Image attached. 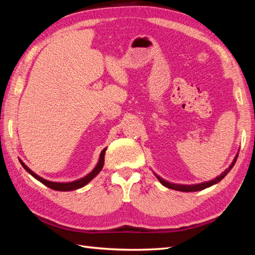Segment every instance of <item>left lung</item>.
Returning a JSON list of instances; mask_svg holds the SVG:
<instances>
[{"label":"left lung","mask_w":255,"mask_h":255,"mask_svg":"<svg viewBox=\"0 0 255 255\" xmlns=\"http://www.w3.org/2000/svg\"><path fill=\"white\" fill-rule=\"evenodd\" d=\"M237 158H238V156H236L234 162H232V163H231V165L223 173V174H220L218 177H216V178H214V180H211V181H209V182L196 184V185H180V184H178V185H177V184H172V183H169V182L164 181L163 178H161V177L158 176V175H155V176L158 177V180L160 181V183L162 184V185H164V186L167 187V188L175 189V191H180V192H197V191H202V189L207 188V187H209V186H211V185H214V184L218 183V182H220L221 180H223V178H224L227 174H228L229 171L232 169V167H234V165H235V163H236V161H237Z\"/></svg>","instance_id":"obj_1"}]
</instances>
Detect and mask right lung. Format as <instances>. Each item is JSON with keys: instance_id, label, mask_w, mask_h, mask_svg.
Wrapping results in <instances>:
<instances>
[{"instance_id": "add662e5", "label": "right lung", "mask_w": 255, "mask_h": 255, "mask_svg": "<svg viewBox=\"0 0 255 255\" xmlns=\"http://www.w3.org/2000/svg\"><path fill=\"white\" fill-rule=\"evenodd\" d=\"M105 150L106 148L102 151L101 152V155H100V160H99V163H97V165L94 167V170L92 171L91 173H89L88 175L84 176L83 178H80V180L78 181H74V182H71V183H56V182H50V181H47L45 180V178H42L40 176H38L37 174H35L34 172H32L29 167H27L25 165L24 162L20 161V164L23 165L24 169L29 173L30 175L34 176L36 180H38L39 182H41L44 185L48 186L51 189H55V191H60V192H68V191H74V189H78V188H81L83 187L84 185H86L91 180H93V178L99 174V173L101 172L103 165H104V156H105Z\"/></svg>"}]
</instances>
